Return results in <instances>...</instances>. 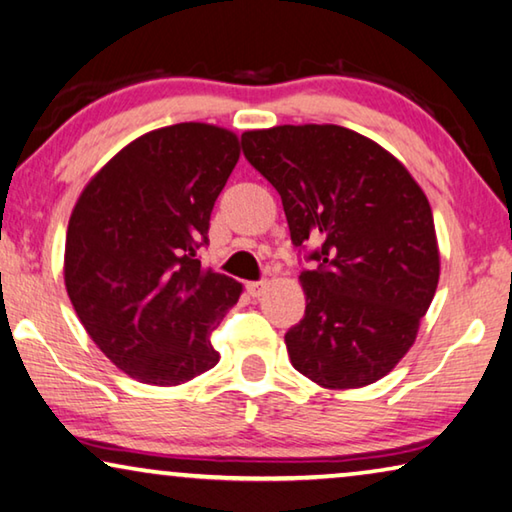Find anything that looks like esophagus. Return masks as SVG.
<instances>
[{"instance_id": "esophagus-1", "label": "esophagus", "mask_w": 512, "mask_h": 512, "mask_svg": "<svg viewBox=\"0 0 512 512\" xmlns=\"http://www.w3.org/2000/svg\"><path fill=\"white\" fill-rule=\"evenodd\" d=\"M266 287H269V282H266V280H259V282H248V285H246L248 294H250V296H255V298H257V296H262Z\"/></svg>"}]
</instances>
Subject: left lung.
Instances as JSON below:
<instances>
[{
  "mask_svg": "<svg viewBox=\"0 0 512 512\" xmlns=\"http://www.w3.org/2000/svg\"><path fill=\"white\" fill-rule=\"evenodd\" d=\"M250 166L280 193L291 243H316L300 273L305 316L285 344L328 389L371 385L415 344L440 280L433 212L399 159L339 125L241 134Z\"/></svg>",
  "mask_w": 512,
  "mask_h": 512,
  "instance_id": "obj_1",
  "label": "left lung"
}]
</instances>
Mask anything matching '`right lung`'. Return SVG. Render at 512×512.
Here are the masks:
<instances>
[{"label":"right lung","mask_w":512,"mask_h":512,"mask_svg":"<svg viewBox=\"0 0 512 512\" xmlns=\"http://www.w3.org/2000/svg\"><path fill=\"white\" fill-rule=\"evenodd\" d=\"M239 161L237 134L205 123L154 129L125 145L72 209L66 289L97 348L148 385L216 367L212 332L241 285L202 269L209 218Z\"/></svg>","instance_id":"add662e5"}]
</instances>
